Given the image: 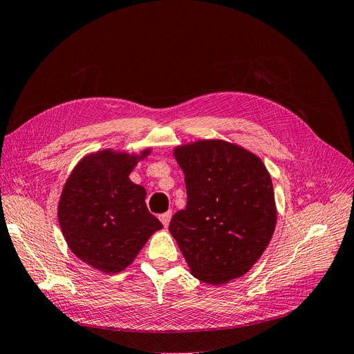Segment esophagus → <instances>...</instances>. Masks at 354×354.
Returning a JSON list of instances; mask_svg holds the SVG:
<instances>
[{
	"instance_id": "1",
	"label": "esophagus",
	"mask_w": 354,
	"mask_h": 354,
	"mask_svg": "<svg viewBox=\"0 0 354 354\" xmlns=\"http://www.w3.org/2000/svg\"><path fill=\"white\" fill-rule=\"evenodd\" d=\"M158 218H160V221H162L163 226H165V227H167V225H169V222H170V218H172V212L162 213L160 216H158Z\"/></svg>"
}]
</instances>
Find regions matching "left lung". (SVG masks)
I'll list each match as a JSON object with an SVG mask.
<instances>
[{"mask_svg": "<svg viewBox=\"0 0 354 354\" xmlns=\"http://www.w3.org/2000/svg\"><path fill=\"white\" fill-rule=\"evenodd\" d=\"M185 175L187 207L169 231L192 277L212 285L243 277L263 254L275 231L270 175L257 156L219 140L174 151Z\"/></svg>", "mask_w": 354, "mask_h": 354, "instance_id": "8db88e82", "label": "left lung"}]
</instances>
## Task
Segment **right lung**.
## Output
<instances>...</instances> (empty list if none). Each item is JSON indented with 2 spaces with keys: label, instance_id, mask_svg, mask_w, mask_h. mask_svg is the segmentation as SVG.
I'll return each mask as SVG.
<instances>
[{
  "label": "right lung",
  "instance_id": "right-lung-1",
  "mask_svg": "<svg viewBox=\"0 0 354 354\" xmlns=\"http://www.w3.org/2000/svg\"><path fill=\"white\" fill-rule=\"evenodd\" d=\"M140 157L111 150L86 156L67 179L59 222L72 252L106 273L128 268L163 225L147 209L145 189L129 179Z\"/></svg>",
  "mask_w": 354,
  "mask_h": 354
}]
</instances>
